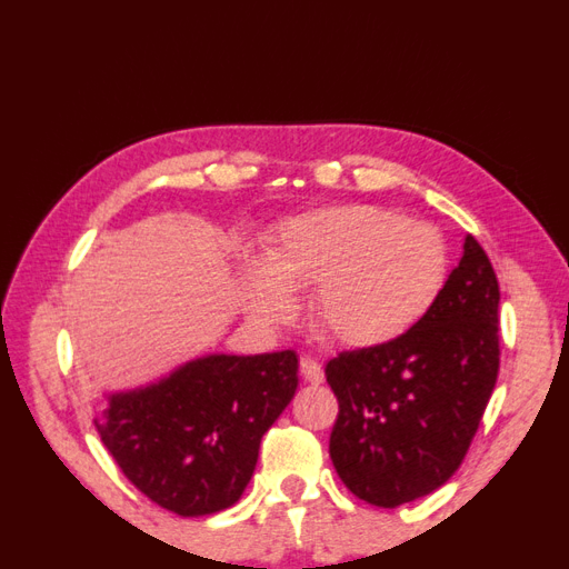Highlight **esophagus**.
<instances>
[{"label":"esophagus","mask_w":569,"mask_h":569,"mask_svg":"<svg viewBox=\"0 0 569 569\" xmlns=\"http://www.w3.org/2000/svg\"><path fill=\"white\" fill-rule=\"evenodd\" d=\"M300 375H303V380L310 385H320L326 380V375H322V367L318 360L313 358H303L300 360Z\"/></svg>","instance_id":"1"}]
</instances>
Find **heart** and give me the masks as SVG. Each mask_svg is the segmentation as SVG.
<instances>
[{
  "instance_id": "b5f03b06",
  "label": "heart",
  "mask_w": 569,
  "mask_h": 569,
  "mask_svg": "<svg viewBox=\"0 0 569 569\" xmlns=\"http://www.w3.org/2000/svg\"><path fill=\"white\" fill-rule=\"evenodd\" d=\"M449 278L443 233L372 204H332L283 219L269 261L247 259L256 318L283 322L296 291H313V320L342 348L399 340L437 306Z\"/></svg>"
}]
</instances>
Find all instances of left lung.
<instances>
[{"instance_id":"left-lung-1","label":"left lung","mask_w":569,"mask_h":569,"mask_svg":"<svg viewBox=\"0 0 569 569\" xmlns=\"http://www.w3.org/2000/svg\"><path fill=\"white\" fill-rule=\"evenodd\" d=\"M498 303L493 266L466 237L459 266L417 328L328 362L340 405L330 459L360 500L397 508L459 469L496 387Z\"/></svg>"}]
</instances>
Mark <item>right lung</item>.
<instances>
[{
    "label": "right lung",
    "mask_w": 569,
    "mask_h": 569,
    "mask_svg": "<svg viewBox=\"0 0 569 569\" xmlns=\"http://www.w3.org/2000/svg\"><path fill=\"white\" fill-rule=\"evenodd\" d=\"M298 387L293 350L209 352L148 385L106 392L100 441L128 481L177 516L237 503L259 461L261 437Z\"/></svg>",
    "instance_id": "1"
}]
</instances>
